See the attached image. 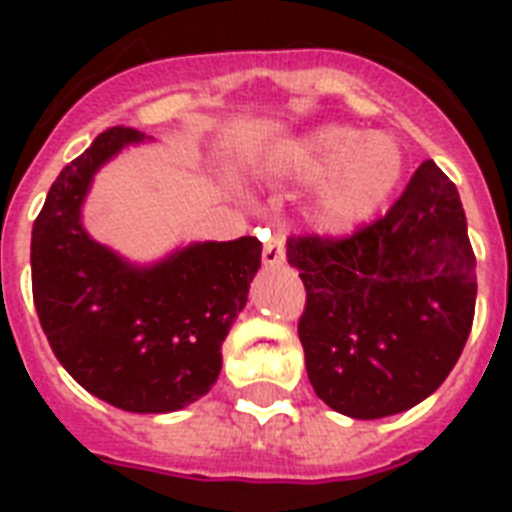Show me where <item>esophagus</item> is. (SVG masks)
Listing matches in <instances>:
<instances>
[{
    "instance_id": "34e87169",
    "label": "esophagus",
    "mask_w": 512,
    "mask_h": 512,
    "mask_svg": "<svg viewBox=\"0 0 512 512\" xmlns=\"http://www.w3.org/2000/svg\"><path fill=\"white\" fill-rule=\"evenodd\" d=\"M263 263L265 265H281L284 263V236L276 233L263 244Z\"/></svg>"
}]
</instances>
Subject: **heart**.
<instances>
[{"label": "heart", "instance_id": "heart-1", "mask_svg": "<svg viewBox=\"0 0 512 512\" xmlns=\"http://www.w3.org/2000/svg\"><path fill=\"white\" fill-rule=\"evenodd\" d=\"M289 175L297 183H320L313 217L321 231L348 233L372 220L404 175V151L382 132L324 127L292 151Z\"/></svg>", "mask_w": 512, "mask_h": 512}]
</instances>
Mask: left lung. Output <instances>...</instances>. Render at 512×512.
<instances>
[{
  "label": "left lung",
  "instance_id": "obj_1",
  "mask_svg": "<svg viewBox=\"0 0 512 512\" xmlns=\"http://www.w3.org/2000/svg\"><path fill=\"white\" fill-rule=\"evenodd\" d=\"M305 284L297 335L316 396L377 420L428 398L457 364L476 313V255L460 193L422 162L393 207L345 236L287 241Z\"/></svg>",
  "mask_w": 512,
  "mask_h": 512
}]
</instances>
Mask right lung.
I'll return each mask as SVG.
<instances>
[{"label": "right lung", "mask_w": 512, "mask_h": 512, "mask_svg": "<svg viewBox=\"0 0 512 512\" xmlns=\"http://www.w3.org/2000/svg\"><path fill=\"white\" fill-rule=\"evenodd\" d=\"M138 140L132 127H108L60 170L31 231V289L52 353L84 390L124 412L159 414L215 385L263 244L207 241L132 268L92 241L79 220L92 175Z\"/></svg>", "instance_id": "obj_1"}]
</instances>
